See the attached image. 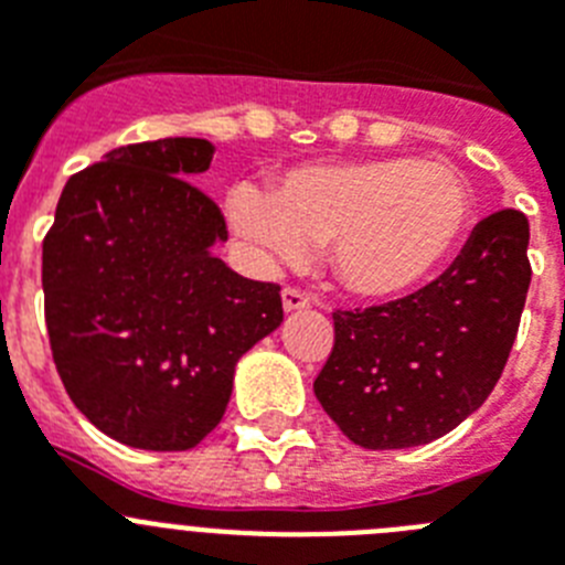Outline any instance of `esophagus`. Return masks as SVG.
<instances>
[{
  "mask_svg": "<svg viewBox=\"0 0 565 565\" xmlns=\"http://www.w3.org/2000/svg\"><path fill=\"white\" fill-rule=\"evenodd\" d=\"M282 308H286V313H294V311H306V308H311V297H308L306 291H299V288H282Z\"/></svg>",
  "mask_w": 565,
  "mask_h": 565,
  "instance_id": "esophagus-1",
  "label": "esophagus"
}]
</instances>
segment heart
<instances>
[{"instance_id":"b5f03b06","label":"heart","mask_w":565,"mask_h":565,"mask_svg":"<svg viewBox=\"0 0 565 565\" xmlns=\"http://www.w3.org/2000/svg\"><path fill=\"white\" fill-rule=\"evenodd\" d=\"M228 223L263 266L328 243V263L364 299L411 294L461 246L472 194L458 169L416 154L299 167L271 192L239 183Z\"/></svg>"}]
</instances>
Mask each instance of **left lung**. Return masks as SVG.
I'll return each mask as SVG.
<instances>
[{
	"label": "left lung",
	"instance_id": "1",
	"mask_svg": "<svg viewBox=\"0 0 565 565\" xmlns=\"http://www.w3.org/2000/svg\"><path fill=\"white\" fill-rule=\"evenodd\" d=\"M526 246V214L503 209L472 228L430 286L333 313V351L313 393L344 436L364 450L418 447L487 402L521 326Z\"/></svg>",
	"mask_w": 565,
	"mask_h": 565
}]
</instances>
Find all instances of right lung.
<instances>
[{"label": "right lung", "instance_id": "1", "mask_svg": "<svg viewBox=\"0 0 565 565\" xmlns=\"http://www.w3.org/2000/svg\"><path fill=\"white\" fill-rule=\"evenodd\" d=\"M214 147L161 138L73 174L42 246L64 391L104 436L192 450L221 424L239 356L282 322L279 286L214 257L226 221L194 186Z\"/></svg>", "mask_w": 565, "mask_h": 565}]
</instances>
